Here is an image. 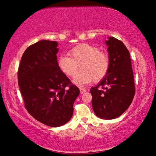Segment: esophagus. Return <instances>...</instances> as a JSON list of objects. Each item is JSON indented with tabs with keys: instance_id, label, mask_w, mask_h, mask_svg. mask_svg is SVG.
<instances>
[{
	"instance_id": "esophagus-1",
	"label": "esophagus",
	"mask_w": 156,
	"mask_h": 156,
	"mask_svg": "<svg viewBox=\"0 0 156 156\" xmlns=\"http://www.w3.org/2000/svg\"><path fill=\"white\" fill-rule=\"evenodd\" d=\"M80 93L81 94H83V93H85L86 91H87V89H86L85 88H83V87H80Z\"/></svg>"
}]
</instances>
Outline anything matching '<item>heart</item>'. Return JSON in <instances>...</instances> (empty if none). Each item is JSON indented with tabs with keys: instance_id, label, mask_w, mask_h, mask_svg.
I'll list each match as a JSON object with an SVG mask.
<instances>
[{
	"instance_id": "heart-1",
	"label": "heart",
	"mask_w": 156,
	"mask_h": 156,
	"mask_svg": "<svg viewBox=\"0 0 156 156\" xmlns=\"http://www.w3.org/2000/svg\"><path fill=\"white\" fill-rule=\"evenodd\" d=\"M70 57L61 55L58 59L60 70L67 76L73 77L81 65L83 69L73 80L76 86H83L92 81L96 82L105 78L109 71L110 60L106 51L98 47L83 44L71 49Z\"/></svg>"
}]
</instances>
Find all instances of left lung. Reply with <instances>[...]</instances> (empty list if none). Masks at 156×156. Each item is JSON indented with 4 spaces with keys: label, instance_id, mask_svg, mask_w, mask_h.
Wrapping results in <instances>:
<instances>
[{
    "label": "left lung",
    "instance_id": "obj_1",
    "mask_svg": "<svg viewBox=\"0 0 156 156\" xmlns=\"http://www.w3.org/2000/svg\"><path fill=\"white\" fill-rule=\"evenodd\" d=\"M105 43L110 60L109 71L90 92L96 116L111 119L120 116L129 107L135 94V87L130 53L127 47L114 37H109Z\"/></svg>",
    "mask_w": 156,
    "mask_h": 156
}]
</instances>
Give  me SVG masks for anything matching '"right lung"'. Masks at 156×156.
<instances>
[{
    "label": "right lung",
    "instance_id": "add662e5",
    "mask_svg": "<svg viewBox=\"0 0 156 156\" xmlns=\"http://www.w3.org/2000/svg\"><path fill=\"white\" fill-rule=\"evenodd\" d=\"M58 42L41 40L29 46L18 68V85L27 110L49 127L65 125L80 93L58 66Z\"/></svg>",
    "mask_w": 156,
    "mask_h": 156
}]
</instances>
